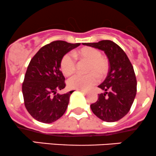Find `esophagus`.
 <instances>
[{
	"label": "esophagus",
	"mask_w": 156,
	"mask_h": 156,
	"mask_svg": "<svg viewBox=\"0 0 156 156\" xmlns=\"http://www.w3.org/2000/svg\"><path fill=\"white\" fill-rule=\"evenodd\" d=\"M80 90V92H82V93H83V94H87V91H86V90Z\"/></svg>",
	"instance_id": "esophagus-1"
}]
</instances>
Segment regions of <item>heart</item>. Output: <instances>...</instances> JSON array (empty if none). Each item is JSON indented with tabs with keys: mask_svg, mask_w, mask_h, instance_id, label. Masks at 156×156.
Returning <instances> with one entry per match:
<instances>
[{
	"mask_svg": "<svg viewBox=\"0 0 156 156\" xmlns=\"http://www.w3.org/2000/svg\"><path fill=\"white\" fill-rule=\"evenodd\" d=\"M74 56L80 62H87L85 75L76 74L68 80V86L71 89L87 90L97 81L106 76L109 69V62L105 57L101 55L99 49L93 47H83L74 52ZM76 62L69 54H66L60 61V69L66 76H71L76 71Z\"/></svg>",
	"mask_w": 156,
	"mask_h": 156,
	"instance_id": "heart-1",
	"label": "heart"
}]
</instances>
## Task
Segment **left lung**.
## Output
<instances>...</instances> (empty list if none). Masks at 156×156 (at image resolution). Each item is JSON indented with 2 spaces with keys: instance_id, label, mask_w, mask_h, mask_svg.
<instances>
[{
  "instance_id": "obj_1",
  "label": "left lung",
  "mask_w": 156,
  "mask_h": 156,
  "mask_svg": "<svg viewBox=\"0 0 156 156\" xmlns=\"http://www.w3.org/2000/svg\"><path fill=\"white\" fill-rule=\"evenodd\" d=\"M83 45L103 51L109 61L108 76L98 86L105 93L99 94L90 108L100 119L116 122L128 113L136 97L137 82L133 67L125 52L111 40Z\"/></svg>"
}]
</instances>
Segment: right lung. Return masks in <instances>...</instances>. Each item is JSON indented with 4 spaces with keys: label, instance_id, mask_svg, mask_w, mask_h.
Instances as JSON below:
<instances>
[{
    "label": "right lung",
    "instance_id": "add662e5",
    "mask_svg": "<svg viewBox=\"0 0 156 156\" xmlns=\"http://www.w3.org/2000/svg\"><path fill=\"white\" fill-rule=\"evenodd\" d=\"M80 45L53 41L42 47L31 59L22 91L26 110L38 122L52 123L67 109L72 91L57 94L66 87L65 77L59 70L60 61L66 53Z\"/></svg>",
    "mask_w": 156,
    "mask_h": 156
}]
</instances>
